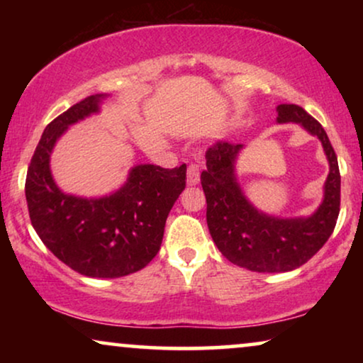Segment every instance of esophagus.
I'll list each match as a JSON object with an SVG mask.
<instances>
[{
	"mask_svg": "<svg viewBox=\"0 0 363 363\" xmlns=\"http://www.w3.org/2000/svg\"><path fill=\"white\" fill-rule=\"evenodd\" d=\"M198 182H200V167H198L196 163H191V165L188 167L186 183L188 185H196Z\"/></svg>",
	"mask_w": 363,
	"mask_h": 363,
	"instance_id": "34e87169",
	"label": "esophagus"
}]
</instances>
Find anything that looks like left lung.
<instances>
[{
  "label": "left lung",
  "instance_id": "obj_1",
  "mask_svg": "<svg viewBox=\"0 0 363 363\" xmlns=\"http://www.w3.org/2000/svg\"><path fill=\"white\" fill-rule=\"evenodd\" d=\"M277 122H297L322 142L330 172L325 196L314 215L281 220L255 210L235 178L241 143L218 140L206 150L201 186L206 223L221 255L233 264L256 272H286L306 264L329 240L340 211V172L329 137L319 122L296 104L277 107Z\"/></svg>",
  "mask_w": 363,
  "mask_h": 363
}]
</instances>
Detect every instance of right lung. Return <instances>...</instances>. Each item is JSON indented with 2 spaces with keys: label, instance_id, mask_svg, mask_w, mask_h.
Returning <instances> with one entry per match:
<instances>
[{
  "label": "right lung",
  "instance_id": "add662e5",
  "mask_svg": "<svg viewBox=\"0 0 363 363\" xmlns=\"http://www.w3.org/2000/svg\"><path fill=\"white\" fill-rule=\"evenodd\" d=\"M102 96H89L49 123L26 175L31 225L57 259L89 277H121L145 267L157 256L173 203L186 186V165H138L111 196L86 200L64 195L49 170L59 135L99 111Z\"/></svg>",
  "mask_w": 363,
  "mask_h": 363
}]
</instances>
